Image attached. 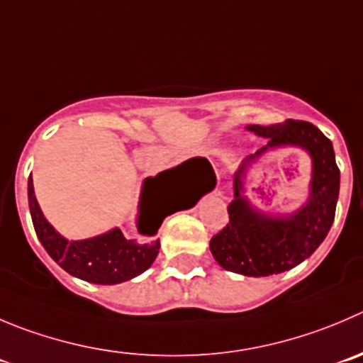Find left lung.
Wrapping results in <instances>:
<instances>
[{
	"label": "left lung",
	"mask_w": 363,
	"mask_h": 363,
	"mask_svg": "<svg viewBox=\"0 0 363 363\" xmlns=\"http://www.w3.org/2000/svg\"><path fill=\"white\" fill-rule=\"evenodd\" d=\"M247 130L265 137L267 146L250 155L235 172V198L228 205L230 223L212 237L210 251L226 271L260 278L296 267L326 239L339 199L340 171L335 162L333 144L312 123L287 119L271 126L251 124ZM283 145L309 151L313 158L311 194L306 205L296 213L269 216L253 209L247 201L242 194V178L247 167L265 150Z\"/></svg>",
	"instance_id": "obj_1"
}]
</instances>
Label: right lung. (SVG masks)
Instances as JSON below:
<instances>
[{"mask_svg":"<svg viewBox=\"0 0 363 363\" xmlns=\"http://www.w3.org/2000/svg\"><path fill=\"white\" fill-rule=\"evenodd\" d=\"M192 160L144 179L137 219L139 235L133 239H126L119 228H113L92 239L67 240L44 217L30 178L28 205L40 244L65 272L89 283L116 285L143 274L151 267L160 250L157 231L162 220L178 210L194 206L205 194H192L199 179L208 174L205 169H189ZM208 171L213 172L212 165Z\"/></svg>","mask_w":363,"mask_h":363,"instance_id":"obj_1","label":"right lung"}]
</instances>
